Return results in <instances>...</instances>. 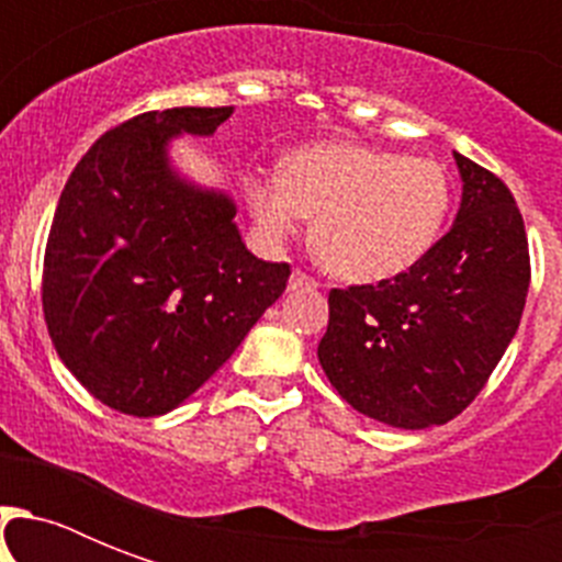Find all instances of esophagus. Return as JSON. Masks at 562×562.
I'll return each mask as SVG.
<instances>
[{
    "mask_svg": "<svg viewBox=\"0 0 562 562\" xmlns=\"http://www.w3.org/2000/svg\"><path fill=\"white\" fill-rule=\"evenodd\" d=\"M297 289H317V280H312V277L303 271H294L289 277V291H297Z\"/></svg>",
    "mask_w": 562,
    "mask_h": 562,
    "instance_id": "esophagus-1",
    "label": "esophagus"
}]
</instances>
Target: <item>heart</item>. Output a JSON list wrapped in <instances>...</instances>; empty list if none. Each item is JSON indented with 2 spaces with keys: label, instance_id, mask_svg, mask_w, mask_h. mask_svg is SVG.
Listing matches in <instances>:
<instances>
[{
  "label": "heart",
  "instance_id": "obj_1",
  "mask_svg": "<svg viewBox=\"0 0 562 562\" xmlns=\"http://www.w3.org/2000/svg\"><path fill=\"white\" fill-rule=\"evenodd\" d=\"M245 194L256 224L285 241L315 215V250L350 282L411 271L443 233L452 180L428 157L359 143H317L291 151L282 175L254 171Z\"/></svg>",
  "mask_w": 562,
  "mask_h": 562
}]
</instances>
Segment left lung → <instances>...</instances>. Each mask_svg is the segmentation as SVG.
Instances as JSON below:
<instances>
[{"label":"left lung","instance_id":"8db88e82","mask_svg":"<svg viewBox=\"0 0 562 562\" xmlns=\"http://www.w3.org/2000/svg\"><path fill=\"white\" fill-rule=\"evenodd\" d=\"M461 210L411 271L329 291L321 368L352 408L393 428L443 426L514 341L531 259L510 189L454 154Z\"/></svg>","mask_w":562,"mask_h":562}]
</instances>
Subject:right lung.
<instances>
[{"label": "right lung", "mask_w": 562, "mask_h": 562, "mask_svg": "<svg viewBox=\"0 0 562 562\" xmlns=\"http://www.w3.org/2000/svg\"><path fill=\"white\" fill-rule=\"evenodd\" d=\"M233 108L151 110L108 131L66 180L43 315L69 373L108 408L187 402L280 300L291 268L256 259L236 203L171 166L175 136H212Z\"/></svg>", "instance_id": "right-lung-1"}]
</instances>
